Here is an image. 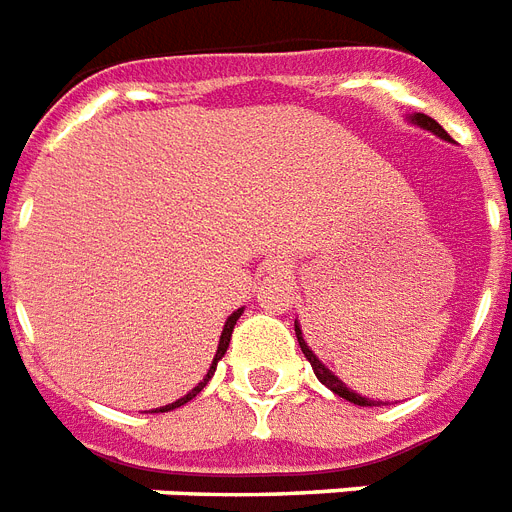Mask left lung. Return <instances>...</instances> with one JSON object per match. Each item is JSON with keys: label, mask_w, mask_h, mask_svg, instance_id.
I'll list each match as a JSON object with an SVG mask.
<instances>
[{"label": "left lung", "mask_w": 512, "mask_h": 512, "mask_svg": "<svg viewBox=\"0 0 512 512\" xmlns=\"http://www.w3.org/2000/svg\"><path fill=\"white\" fill-rule=\"evenodd\" d=\"M412 122H414V124H420V127H425V130L436 132L438 138H449V135H446L444 127H441V124H438L436 119H430V116H425V114H414V116H412ZM295 335H297V342H300V350H303L305 358H308V361H311L313 372H316V377H319L321 385H327V388L332 390V393H337V396L345 398V401H350V404H358V406H374V401H369V398L358 396V393H353V390L345 388V385H342V380H337L335 374L329 372L327 366L321 364L319 358H316V353H313V350L308 348V342L303 340V329L297 327V321H295Z\"/></svg>", "instance_id": "left-lung-1"}]
</instances>
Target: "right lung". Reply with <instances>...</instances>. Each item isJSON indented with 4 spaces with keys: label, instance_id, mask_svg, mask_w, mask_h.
I'll return each mask as SVG.
<instances>
[{
    "label": "right lung",
    "instance_id": "add662e5",
    "mask_svg": "<svg viewBox=\"0 0 512 512\" xmlns=\"http://www.w3.org/2000/svg\"><path fill=\"white\" fill-rule=\"evenodd\" d=\"M239 316H241V308H239V311H233L231 316H228V321H225V327H223V335H220V345H217L215 361H212V366H209V372H207V377H204V382H199V385H196V388H193L191 393H188V396L177 398L175 404H170V406H162V409H159V412H170V409H177V406L188 404V401H191V398H196V393H201V388H204V385H207V382L212 380V374H215V369H217V361H220V358L225 356V350H228V342H231L233 327H236V321H239Z\"/></svg>",
    "mask_w": 512,
    "mask_h": 512
}]
</instances>
